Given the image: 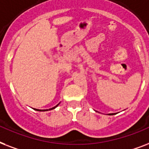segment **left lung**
<instances>
[{"label": "left lung", "instance_id": "left-lung-1", "mask_svg": "<svg viewBox=\"0 0 149 149\" xmlns=\"http://www.w3.org/2000/svg\"><path fill=\"white\" fill-rule=\"evenodd\" d=\"M111 115H113V113H111Z\"/></svg>", "mask_w": 149, "mask_h": 149}]
</instances>
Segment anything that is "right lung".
<instances>
[{
  "mask_svg": "<svg viewBox=\"0 0 149 149\" xmlns=\"http://www.w3.org/2000/svg\"><path fill=\"white\" fill-rule=\"evenodd\" d=\"M59 104H57L56 106V107H53V108H51V109H49V110H51V109H54V108H56V107H57V106H58ZM36 110H38V111H47V110H48V109H44V110H43V109H42V110H40V109H36Z\"/></svg>",
  "mask_w": 149,
  "mask_h": 149,
  "instance_id": "1",
  "label": "right lung"
}]
</instances>
